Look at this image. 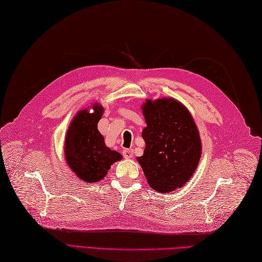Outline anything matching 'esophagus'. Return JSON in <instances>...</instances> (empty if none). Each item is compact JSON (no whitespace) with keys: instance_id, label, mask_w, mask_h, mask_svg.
<instances>
[{"instance_id":"obj_1","label":"esophagus","mask_w":262,"mask_h":262,"mask_svg":"<svg viewBox=\"0 0 262 262\" xmlns=\"http://www.w3.org/2000/svg\"><path fill=\"white\" fill-rule=\"evenodd\" d=\"M133 149H128V148H125L124 151H122V155H124L125 159H132L133 158Z\"/></svg>"}]
</instances>
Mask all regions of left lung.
<instances>
[{
    "mask_svg": "<svg viewBox=\"0 0 262 262\" xmlns=\"http://www.w3.org/2000/svg\"><path fill=\"white\" fill-rule=\"evenodd\" d=\"M146 127L145 149L137 161L149 187L161 193L180 189L190 180L202 157V140L192 116L174 98L146 99L141 105Z\"/></svg>",
    "mask_w": 262,
    "mask_h": 262,
    "instance_id": "obj_1",
    "label": "left lung"
}]
</instances>
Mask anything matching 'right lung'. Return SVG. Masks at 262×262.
<instances>
[{
	"mask_svg": "<svg viewBox=\"0 0 262 262\" xmlns=\"http://www.w3.org/2000/svg\"><path fill=\"white\" fill-rule=\"evenodd\" d=\"M104 108L98 101L76 113L65 135L64 155L74 174L88 183L98 182L122 155L105 146L104 137L98 130Z\"/></svg>",
	"mask_w": 262,
	"mask_h": 262,
	"instance_id": "obj_1",
	"label": "right lung"
}]
</instances>
